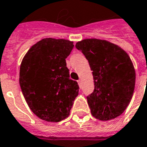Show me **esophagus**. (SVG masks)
Wrapping results in <instances>:
<instances>
[{"instance_id": "1", "label": "esophagus", "mask_w": 147, "mask_h": 147, "mask_svg": "<svg viewBox=\"0 0 147 147\" xmlns=\"http://www.w3.org/2000/svg\"><path fill=\"white\" fill-rule=\"evenodd\" d=\"M81 82H82V81L80 80V79H79V80H78V85H79V86H81Z\"/></svg>"}]
</instances>
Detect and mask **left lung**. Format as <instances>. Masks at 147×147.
<instances>
[{
	"instance_id": "obj_1",
	"label": "left lung",
	"mask_w": 147,
	"mask_h": 147,
	"mask_svg": "<svg viewBox=\"0 0 147 147\" xmlns=\"http://www.w3.org/2000/svg\"><path fill=\"white\" fill-rule=\"evenodd\" d=\"M76 48L92 70L95 88L87 96L92 115L102 121L120 116L135 88L136 73L130 58L119 46L99 39H85Z\"/></svg>"
}]
</instances>
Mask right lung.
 <instances>
[{
    "label": "right lung",
    "mask_w": 147,
    "mask_h": 147,
    "mask_svg": "<svg viewBox=\"0 0 147 147\" xmlns=\"http://www.w3.org/2000/svg\"><path fill=\"white\" fill-rule=\"evenodd\" d=\"M73 47L65 39H42L21 64L19 83L24 98L34 113L47 122L67 118L78 96L79 86L69 78L65 61Z\"/></svg>",
    "instance_id": "add662e5"
}]
</instances>
